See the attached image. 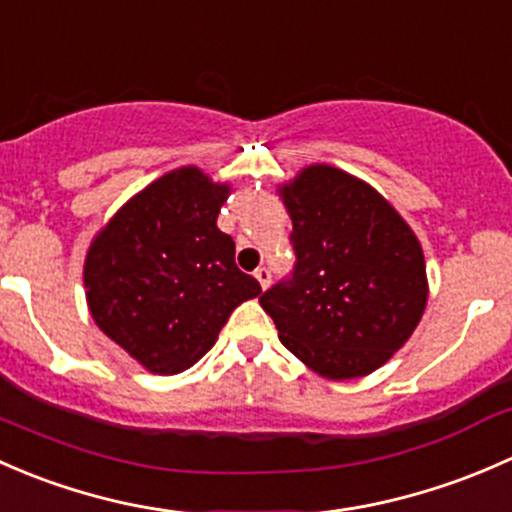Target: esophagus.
<instances>
[{"label": "esophagus", "instance_id": "obj_1", "mask_svg": "<svg viewBox=\"0 0 512 512\" xmlns=\"http://www.w3.org/2000/svg\"><path fill=\"white\" fill-rule=\"evenodd\" d=\"M254 276H256V281L261 283V288H263V291H266V288H268V283H271V271H268L266 266H261V268H256V271H254Z\"/></svg>", "mask_w": 512, "mask_h": 512}]
</instances>
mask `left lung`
<instances>
[{"mask_svg": "<svg viewBox=\"0 0 512 512\" xmlns=\"http://www.w3.org/2000/svg\"><path fill=\"white\" fill-rule=\"evenodd\" d=\"M295 268L261 295L283 345L328 379L365 377L414 333L429 283L419 239L362 179L310 165L278 187Z\"/></svg>", "mask_w": 512, "mask_h": 512, "instance_id": "obj_1", "label": "left lung"}]
</instances>
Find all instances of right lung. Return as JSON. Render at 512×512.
Masks as SVG:
<instances>
[{
	"label": "right lung",
	"instance_id": "right-lung-1",
	"mask_svg": "<svg viewBox=\"0 0 512 512\" xmlns=\"http://www.w3.org/2000/svg\"><path fill=\"white\" fill-rule=\"evenodd\" d=\"M229 192L199 167H179L128 199L91 241L83 266L88 310L145 370L192 367L236 305L261 295L217 226Z\"/></svg>",
	"mask_w": 512,
	"mask_h": 512
}]
</instances>
